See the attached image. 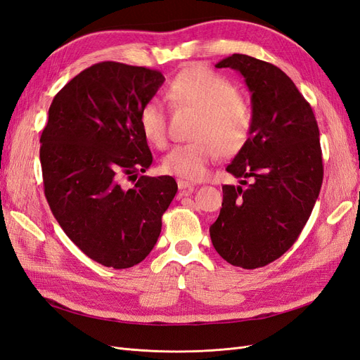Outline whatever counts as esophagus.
<instances>
[{"label":"esophagus","instance_id":"1","mask_svg":"<svg viewBox=\"0 0 360 360\" xmlns=\"http://www.w3.org/2000/svg\"><path fill=\"white\" fill-rule=\"evenodd\" d=\"M177 186L183 192H192L195 189V183L188 181V180H183V179H179L177 180Z\"/></svg>","mask_w":360,"mask_h":360}]
</instances>
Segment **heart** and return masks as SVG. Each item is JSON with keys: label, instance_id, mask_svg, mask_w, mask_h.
<instances>
[{"label": "heart", "instance_id": "obj_1", "mask_svg": "<svg viewBox=\"0 0 360 360\" xmlns=\"http://www.w3.org/2000/svg\"><path fill=\"white\" fill-rule=\"evenodd\" d=\"M168 99L179 106L200 112L191 144L174 146L162 159V169L186 180H201L219 153L240 150L252 129L249 105L237 96L236 85L225 76L207 68L181 70L167 90ZM141 132L156 147L167 144V110L162 101H147L139 111Z\"/></svg>", "mask_w": 360, "mask_h": 360}]
</instances>
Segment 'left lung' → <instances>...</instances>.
Masks as SVG:
<instances>
[{"label": "left lung", "mask_w": 360, "mask_h": 360, "mask_svg": "<svg viewBox=\"0 0 360 360\" xmlns=\"http://www.w3.org/2000/svg\"><path fill=\"white\" fill-rule=\"evenodd\" d=\"M216 68L245 78L252 129L226 167L240 184L250 183L222 186L210 238L230 264L257 269L287 252L309 219L323 183L320 132L309 103L274 64L233 53Z\"/></svg>", "instance_id": "8db88e82"}]
</instances>
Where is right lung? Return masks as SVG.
I'll return each mask as SVG.
<instances>
[{"mask_svg":"<svg viewBox=\"0 0 360 360\" xmlns=\"http://www.w3.org/2000/svg\"><path fill=\"white\" fill-rule=\"evenodd\" d=\"M163 81L158 70L97 63L64 85L49 108L40 138L46 200L70 240L106 267H132L151 252L177 193L169 176L121 186L153 162L138 117Z\"/></svg>","mask_w":360,"mask_h":360,"instance_id":"1","label":"right lung"}]
</instances>
